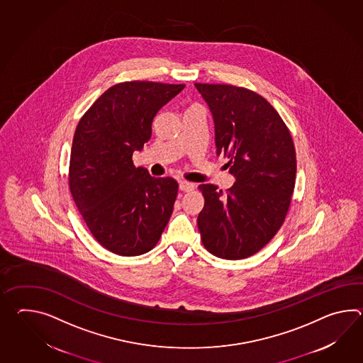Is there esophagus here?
Returning a JSON list of instances; mask_svg holds the SVG:
<instances>
[{
	"instance_id": "esophagus-1",
	"label": "esophagus",
	"mask_w": 363,
	"mask_h": 363,
	"mask_svg": "<svg viewBox=\"0 0 363 363\" xmlns=\"http://www.w3.org/2000/svg\"><path fill=\"white\" fill-rule=\"evenodd\" d=\"M194 189H195V185L191 184V182H187V181H179V190H181V191L189 193V191H193Z\"/></svg>"
}]
</instances>
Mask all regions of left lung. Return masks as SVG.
<instances>
[{
    "label": "left lung",
    "instance_id": "1",
    "mask_svg": "<svg viewBox=\"0 0 363 363\" xmlns=\"http://www.w3.org/2000/svg\"><path fill=\"white\" fill-rule=\"evenodd\" d=\"M210 108L218 156L235 182L226 193L199 186L201 242L218 258H249L282 225L296 184V150L274 106L257 92L230 84H194Z\"/></svg>",
    "mask_w": 363,
    "mask_h": 363
}]
</instances>
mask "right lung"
<instances>
[{
  "label": "right lung",
  "instance_id": "1",
  "mask_svg": "<svg viewBox=\"0 0 363 363\" xmlns=\"http://www.w3.org/2000/svg\"><path fill=\"white\" fill-rule=\"evenodd\" d=\"M185 84L125 82L106 89L74 134L69 186L92 235L106 250L137 257L153 249L177 198L173 178H155L133 164L152 121Z\"/></svg>",
  "mask_w": 363,
  "mask_h": 363
}]
</instances>
